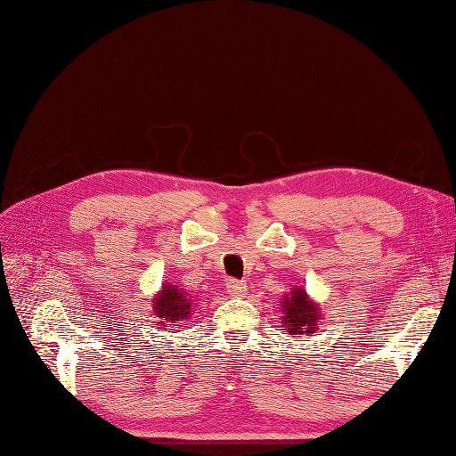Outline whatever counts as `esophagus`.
<instances>
[{
  "instance_id": "1",
  "label": "esophagus",
  "mask_w": 456,
  "mask_h": 456,
  "mask_svg": "<svg viewBox=\"0 0 456 456\" xmlns=\"http://www.w3.org/2000/svg\"><path fill=\"white\" fill-rule=\"evenodd\" d=\"M226 288H228V292H230L232 296H243V294H246V284H243V282L238 281V279H230L228 284H226Z\"/></svg>"
}]
</instances>
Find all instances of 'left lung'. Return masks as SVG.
<instances>
[{
    "instance_id": "8db88e82",
    "label": "left lung",
    "mask_w": 456,
    "mask_h": 456,
    "mask_svg": "<svg viewBox=\"0 0 456 456\" xmlns=\"http://www.w3.org/2000/svg\"><path fill=\"white\" fill-rule=\"evenodd\" d=\"M282 327L288 335H304V332L315 330L317 319H321L317 305L314 302H309L302 288H294L290 297H286L282 302Z\"/></svg>"
}]
</instances>
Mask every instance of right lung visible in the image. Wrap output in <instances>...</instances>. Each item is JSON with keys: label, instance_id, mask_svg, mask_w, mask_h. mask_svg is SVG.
Here are the masks:
<instances>
[{"label": "right lung", "instance_id": "right-lung-1", "mask_svg": "<svg viewBox=\"0 0 456 456\" xmlns=\"http://www.w3.org/2000/svg\"><path fill=\"white\" fill-rule=\"evenodd\" d=\"M191 299L187 294L180 292V288L175 286H164L162 294L154 299V312L160 317V325L166 327V323H177L191 315Z\"/></svg>", "mask_w": 456, "mask_h": 456}]
</instances>
